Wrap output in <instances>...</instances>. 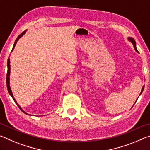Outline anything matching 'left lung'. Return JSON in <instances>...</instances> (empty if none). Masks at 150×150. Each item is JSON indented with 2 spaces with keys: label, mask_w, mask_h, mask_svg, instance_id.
<instances>
[{
  "label": "left lung",
  "mask_w": 150,
  "mask_h": 150,
  "mask_svg": "<svg viewBox=\"0 0 150 150\" xmlns=\"http://www.w3.org/2000/svg\"><path fill=\"white\" fill-rule=\"evenodd\" d=\"M129 40H130V41H131L132 42V44H133V45H134V49H135V50L136 51V52H138V50H137V48H136V42H135V40H134V38H129ZM144 86L143 87H142V91H141V93H140V94L142 93V91H143V90H144Z\"/></svg>",
  "instance_id": "1"
}]
</instances>
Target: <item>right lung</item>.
<instances>
[{"label": "right lung", "instance_id": "1", "mask_svg": "<svg viewBox=\"0 0 150 150\" xmlns=\"http://www.w3.org/2000/svg\"><path fill=\"white\" fill-rule=\"evenodd\" d=\"M26 30H25V31H24L22 33V34H20L18 36V38H16V41H15V42H14V46H13V48H12V50H14V47H15V45H16V42H17V41L20 38H21L22 35H23L25 33H26ZM7 66H8V71H7V74H6V87H7V89H8V93H9V94L10 95H11V96L12 97V98H13V100H14V101L15 103H16V105H18V106L19 107V108L20 109V110H21L22 112H24V114H26V115H28V113H26V112H25L22 110V109L21 108V107H20V106L18 105V103H16V100H15V98H14V96H13V95H12V91H11V87H10V85H9V79H10V70H11V65H10V59L8 58V62H7Z\"/></svg>", "mask_w": 150, "mask_h": 150}]
</instances>
